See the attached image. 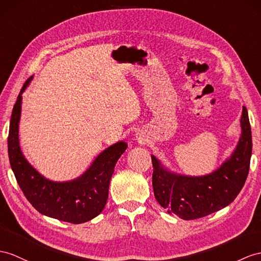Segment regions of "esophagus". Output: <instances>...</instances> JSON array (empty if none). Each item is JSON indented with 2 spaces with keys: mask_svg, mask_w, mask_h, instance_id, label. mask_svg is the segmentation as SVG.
<instances>
[{
  "mask_svg": "<svg viewBox=\"0 0 261 261\" xmlns=\"http://www.w3.org/2000/svg\"><path fill=\"white\" fill-rule=\"evenodd\" d=\"M136 138H137V141H139V142H144L145 141V137H144L143 133H137Z\"/></svg>",
  "mask_w": 261,
  "mask_h": 261,
  "instance_id": "1",
  "label": "esophagus"
}]
</instances>
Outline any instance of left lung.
Returning a JSON list of instances; mask_svg holds the SVG:
<instances>
[{"mask_svg": "<svg viewBox=\"0 0 261 261\" xmlns=\"http://www.w3.org/2000/svg\"><path fill=\"white\" fill-rule=\"evenodd\" d=\"M240 127L239 141L230 156L206 175L175 173L151 155L155 198L168 214H175L185 220L197 219L218 212L234 200L247 179L252 150L251 128L245 106Z\"/></svg>", "mask_w": 261, "mask_h": 261, "instance_id": "obj_1", "label": "left lung"}]
</instances>
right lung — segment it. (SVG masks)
<instances>
[{
  "instance_id": "1",
  "label": "right lung",
  "mask_w": 261,
  "mask_h": 261,
  "mask_svg": "<svg viewBox=\"0 0 261 261\" xmlns=\"http://www.w3.org/2000/svg\"><path fill=\"white\" fill-rule=\"evenodd\" d=\"M32 80L33 76L24 83L12 111L8 138L11 168L27 199L42 215L72 224L92 220L106 205L114 168L128 145L119 141L109 146L95 157L84 173L72 180L55 181L46 178L25 158L18 138L22 94Z\"/></svg>"
}]
</instances>
